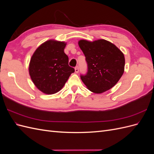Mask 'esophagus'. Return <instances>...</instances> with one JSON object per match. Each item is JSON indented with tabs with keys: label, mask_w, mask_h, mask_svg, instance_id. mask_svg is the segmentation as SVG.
I'll use <instances>...</instances> for the list:
<instances>
[{
	"label": "esophagus",
	"mask_w": 154,
	"mask_h": 154,
	"mask_svg": "<svg viewBox=\"0 0 154 154\" xmlns=\"http://www.w3.org/2000/svg\"><path fill=\"white\" fill-rule=\"evenodd\" d=\"M74 70H75V72L76 73H78L79 72V67L77 66L75 67V69H74Z\"/></svg>",
	"instance_id": "1"
}]
</instances>
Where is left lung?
I'll return each instance as SVG.
<instances>
[{"instance_id": "obj_1", "label": "left lung", "mask_w": 154, "mask_h": 154, "mask_svg": "<svg viewBox=\"0 0 154 154\" xmlns=\"http://www.w3.org/2000/svg\"><path fill=\"white\" fill-rule=\"evenodd\" d=\"M78 45L87 63V72L80 78L88 89L100 94L112 88L124 72L123 53L103 39L94 42L81 40Z\"/></svg>"}]
</instances>
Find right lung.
I'll return each mask as SVG.
<instances>
[{
    "instance_id": "1",
    "label": "right lung",
    "mask_w": 154,
    "mask_h": 154,
    "mask_svg": "<svg viewBox=\"0 0 154 154\" xmlns=\"http://www.w3.org/2000/svg\"><path fill=\"white\" fill-rule=\"evenodd\" d=\"M66 43L49 40L41 44L32 54L29 72L32 82L46 94L62 89L74 69L69 66V58L64 53Z\"/></svg>"
}]
</instances>
